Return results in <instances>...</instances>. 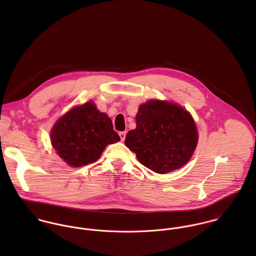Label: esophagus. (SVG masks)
<instances>
[{
  "label": "esophagus",
  "instance_id": "1",
  "mask_svg": "<svg viewBox=\"0 0 256 256\" xmlns=\"http://www.w3.org/2000/svg\"><path fill=\"white\" fill-rule=\"evenodd\" d=\"M119 136H120L121 141H124L125 138H126V132H120V133H119Z\"/></svg>",
  "mask_w": 256,
  "mask_h": 256
}]
</instances>
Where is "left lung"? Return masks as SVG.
Returning <instances> with one entry per match:
<instances>
[{
  "instance_id": "obj_1",
  "label": "left lung",
  "mask_w": 256,
  "mask_h": 256,
  "mask_svg": "<svg viewBox=\"0 0 256 256\" xmlns=\"http://www.w3.org/2000/svg\"><path fill=\"white\" fill-rule=\"evenodd\" d=\"M136 129L130 130L125 145L150 170L164 174L183 166L198 143L191 114L182 106L158 100L140 106Z\"/></svg>"
}]
</instances>
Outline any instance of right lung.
Returning a JSON list of instances; mask_svg holds the SVG:
<instances>
[{"mask_svg":"<svg viewBox=\"0 0 256 256\" xmlns=\"http://www.w3.org/2000/svg\"><path fill=\"white\" fill-rule=\"evenodd\" d=\"M50 135L58 156L74 168L94 162L108 144L120 140L108 114L100 112L92 102L69 110Z\"/></svg>","mask_w":256,"mask_h":256,"instance_id":"obj_1","label":"right lung"}]
</instances>
